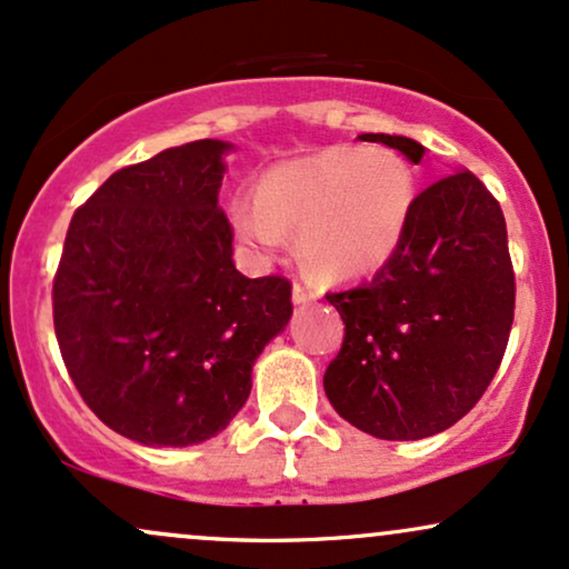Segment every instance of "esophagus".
<instances>
[{
	"mask_svg": "<svg viewBox=\"0 0 569 569\" xmlns=\"http://www.w3.org/2000/svg\"><path fill=\"white\" fill-rule=\"evenodd\" d=\"M318 293L310 289V286H305V283H293V289H291V299H293V305H310L312 299H316Z\"/></svg>",
	"mask_w": 569,
	"mask_h": 569,
	"instance_id": "1",
	"label": "esophagus"
}]
</instances>
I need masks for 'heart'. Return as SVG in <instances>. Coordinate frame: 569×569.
<instances>
[{"mask_svg":"<svg viewBox=\"0 0 569 569\" xmlns=\"http://www.w3.org/2000/svg\"><path fill=\"white\" fill-rule=\"evenodd\" d=\"M415 211V173L385 147H329L280 162L253 200L232 202L240 240L276 251L297 230L299 259L323 278H358L393 257Z\"/></svg>","mask_w":569,"mask_h":569,"instance_id":"1","label":"heart"}]
</instances>
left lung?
<instances>
[{
    "label": "left lung",
    "mask_w": 569,
    "mask_h": 569,
    "mask_svg": "<svg viewBox=\"0 0 569 569\" xmlns=\"http://www.w3.org/2000/svg\"><path fill=\"white\" fill-rule=\"evenodd\" d=\"M417 162L407 136L363 133ZM345 321L323 375L339 417L385 441L452 428L498 371L513 323L516 283L500 202L471 171L415 198L409 227L377 276L326 293Z\"/></svg>",
    "instance_id": "obj_1"
}]
</instances>
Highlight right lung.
Returning <instances> with one entry per match:
<instances>
[{"mask_svg":"<svg viewBox=\"0 0 569 569\" xmlns=\"http://www.w3.org/2000/svg\"><path fill=\"white\" fill-rule=\"evenodd\" d=\"M230 149L202 139L112 173L63 243V363L98 420L147 447H192L230 426L293 310L289 280L234 270L219 208Z\"/></svg>","mask_w":569,"mask_h":569,"instance_id":"right-lung-1","label":"right lung"}]
</instances>
